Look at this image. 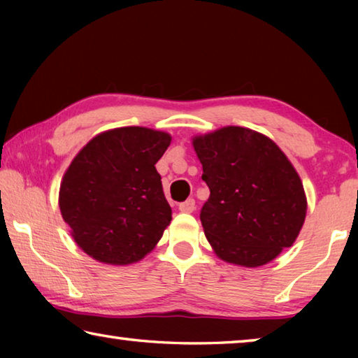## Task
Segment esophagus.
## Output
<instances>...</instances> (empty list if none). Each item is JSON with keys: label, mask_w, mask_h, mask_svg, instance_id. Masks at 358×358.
Instances as JSON below:
<instances>
[{"label": "esophagus", "mask_w": 358, "mask_h": 358, "mask_svg": "<svg viewBox=\"0 0 358 358\" xmlns=\"http://www.w3.org/2000/svg\"><path fill=\"white\" fill-rule=\"evenodd\" d=\"M178 210L181 213H192V211L196 210V201H194V199H187V201L178 205Z\"/></svg>", "instance_id": "esophagus-1"}]
</instances>
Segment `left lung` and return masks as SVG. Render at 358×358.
Listing matches in <instances>:
<instances>
[{"label": "left lung", "mask_w": 358, "mask_h": 358, "mask_svg": "<svg viewBox=\"0 0 358 358\" xmlns=\"http://www.w3.org/2000/svg\"><path fill=\"white\" fill-rule=\"evenodd\" d=\"M192 145L210 187L201 221L216 256L254 268L292 246L305 222L306 196L281 148L240 126L196 136Z\"/></svg>", "instance_id": "1"}]
</instances>
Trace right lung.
I'll list each match as a JSON object with an SVG mask.
<instances>
[{
    "mask_svg": "<svg viewBox=\"0 0 358 358\" xmlns=\"http://www.w3.org/2000/svg\"><path fill=\"white\" fill-rule=\"evenodd\" d=\"M172 137L128 126L101 132L78 151L59 186V210L76 243L108 265L138 262L172 221L155 164Z\"/></svg>",
    "mask_w": 358,
    "mask_h": 358,
    "instance_id": "add662e5",
    "label": "right lung"
}]
</instances>
